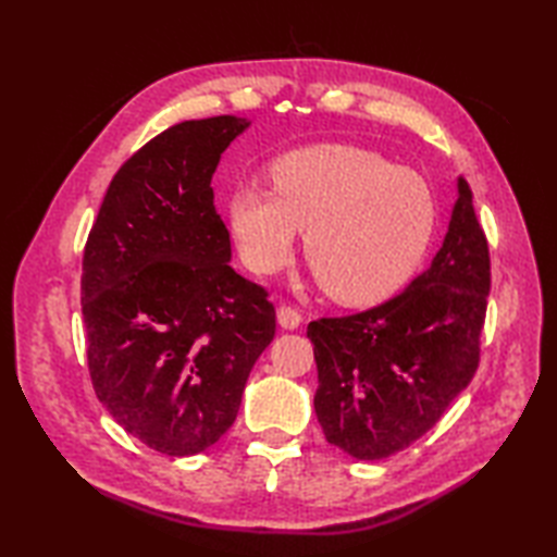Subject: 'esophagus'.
I'll use <instances>...</instances> for the list:
<instances>
[{"label": "esophagus", "instance_id": "1", "mask_svg": "<svg viewBox=\"0 0 557 557\" xmlns=\"http://www.w3.org/2000/svg\"><path fill=\"white\" fill-rule=\"evenodd\" d=\"M301 321H304L301 313L297 309H292V306H280V309H277V323H280V327L294 330V327L301 325Z\"/></svg>", "mask_w": 557, "mask_h": 557}]
</instances>
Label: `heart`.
Segmentation results:
<instances>
[{"instance_id":"1","label":"heart","mask_w":557,"mask_h":557,"mask_svg":"<svg viewBox=\"0 0 557 557\" xmlns=\"http://www.w3.org/2000/svg\"><path fill=\"white\" fill-rule=\"evenodd\" d=\"M272 191L236 188L230 227L244 263L270 275L287 263L297 232L323 289L366 306L397 292L429 248L435 200L421 174L345 144L285 152L270 168Z\"/></svg>"}]
</instances>
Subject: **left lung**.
<instances>
[{
  "label": "left lung",
  "mask_w": 557,
  "mask_h": 557,
  "mask_svg": "<svg viewBox=\"0 0 557 557\" xmlns=\"http://www.w3.org/2000/svg\"><path fill=\"white\" fill-rule=\"evenodd\" d=\"M471 198L459 176L441 251L405 292L306 330L318 366V423L351 457L383 459L419 441L479 369L491 258Z\"/></svg>",
  "instance_id": "1"
}]
</instances>
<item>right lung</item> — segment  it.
<instances>
[{"mask_svg":"<svg viewBox=\"0 0 557 557\" xmlns=\"http://www.w3.org/2000/svg\"><path fill=\"white\" fill-rule=\"evenodd\" d=\"M248 126L222 114L148 140L114 174L83 253L92 387L126 433L170 457L227 433L275 337L268 292L230 265L212 203L222 152Z\"/></svg>","mask_w":557,"mask_h":557,"instance_id":"obj_1","label":"right lung"}]
</instances>
